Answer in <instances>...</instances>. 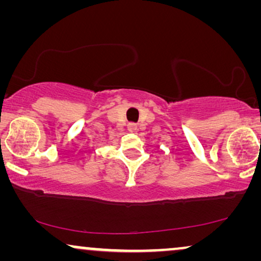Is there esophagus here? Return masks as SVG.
<instances>
[{
	"label": "esophagus",
	"mask_w": 261,
	"mask_h": 261,
	"mask_svg": "<svg viewBox=\"0 0 261 261\" xmlns=\"http://www.w3.org/2000/svg\"><path fill=\"white\" fill-rule=\"evenodd\" d=\"M135 129H137V124H135V123H128V130L134 132Z\"/></svg>",
	"instance_id": "1"
}]
</instances>
